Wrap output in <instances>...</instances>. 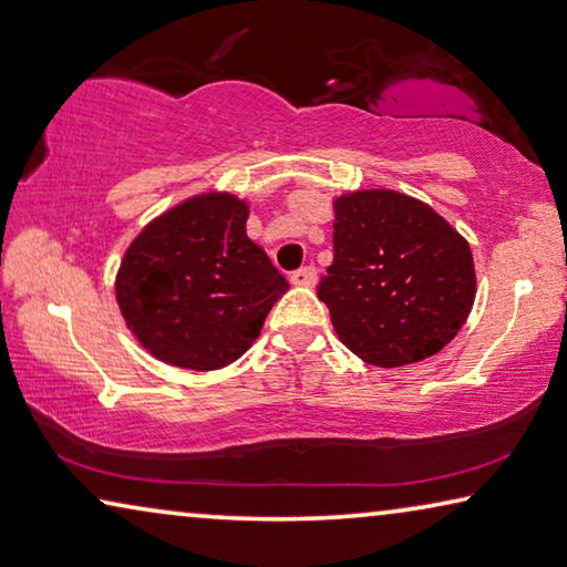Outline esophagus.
Wrapping results in <instances>:
<instances>
[{"instance_id": "1", "label": "esophagus", "mask_w": 567, "mask_h": 567, "mask_svg": "<svg viewBox=\"0 0 567 567\" xmlns=\"http://www.w3.org/2000/svg\"><path fill=\"white\" fill-rule=\"evenodd\" d=\"M290 282L298 287H312L316 285V267H300L290 275Z\"/></svg>"}]
</instances>
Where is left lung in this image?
<instances>
[{
  "label": "left lung",
  "instance_id": "1",
  "mask_svg": "<svg viewBox=\"0 0 567 567\" xmlns=\"http://www.w3.org/2000/svg\"><path fill=\"white\" fill-rule=\"evenodd\" d=\"M333 208V261L318 298L346 349L392 369L451 343L476 298L468 241L394 190L349 193Z\"/></svg>",
  "mask_w": 567,
  "mask_h": 567
}]
</instances>
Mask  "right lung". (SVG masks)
Returning a JSON list of instances; mask_svg holds the SVG:
<instances>
[{
    "label": "right lung",
    "instance_id": "1",
    "mask_svg": "<svg viewBox=\"0 0 567 567\" xmlns=\"http://www.w3.org/2000/svg\"><path fill=\"white\" fill-rule=\"evenodd\" d=\"M247 203L226 193L190 198L126 249L116 300L152 357L196 371L231 364L290 290L247 236Z\"/></svg>",
    "mask_w": 567,
    "mask_h": 567
}]
</instances>
